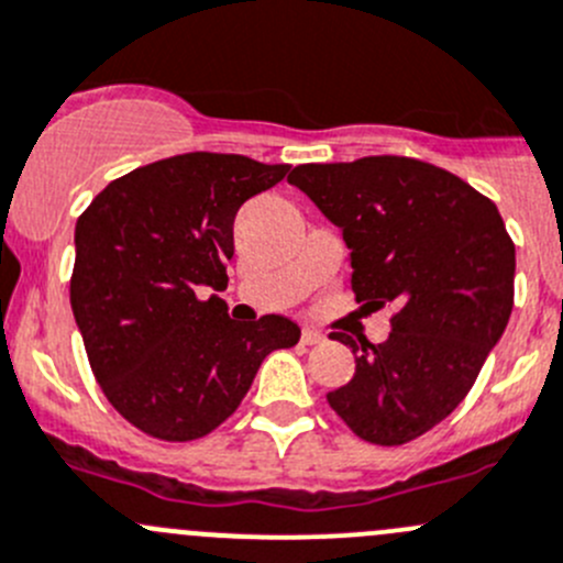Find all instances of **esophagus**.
Here are the masks:
<instances>
[{
  "instance_id": "esophagus-1",
  "label": "esophagus",
  "mask_w": 563,
  "mask_h": 563,
  "mask_svg": "<svg viewBox=\"0 0 563 563\" xmlns=\"http://www.w3.org/2000/svg\"><path fill=\"white\" fill-rule=\"evenodd\" d=\"M325 336L320 334V331H314V329H303L301 331V342L303 345H318V342H323Z\"/></svg>"
}]
</instances>
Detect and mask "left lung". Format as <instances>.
I'll return each instance as SVG.
<instances>
[{
  "mask_svg": "<svg viewBox=\"0 0 563 563\" xmlns=\"http://www.w3.org/2000/svg\"><path fill=\"white\" fill-rule=\"evenodd\" d=\"M342 232L356 301L393 303L378 345L334 334L356 373L329 406L373 445H404L464 400L514 307V243L500 212L451 170L411 157L292 168Z\"/></svg>",
  "mask_w": 563,
  "mask_h": 563,
  "instance_id": "8db88e82",
  "label": "left lung"
}]
</instances>
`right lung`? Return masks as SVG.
<instances>
[{
    "label": "right lung",
    "instance_id": "obj_1",
    "mask_svg": "<svg viewBox=\"0 0 563 563\" xmlns=\"http://www.w3.org/2000/svg\"><path fill=\"white\" fill-rule=\"evenodd\" d=\"M290 165L190 152L110 181L79 216L71 309L96 382L143 433L190 442L221 426L262 358L301 336L285 314L229 318L234 216Z\"/></svg>",
    "mask_w": 563,
    "mask_h": 563
}]
</instances>
